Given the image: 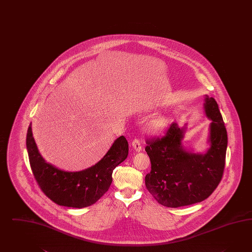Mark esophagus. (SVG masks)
I'll return each instance as SVG.
<instances>
[{"label": "esophagus", "instance_id": "1", "mask_svg": "<svg viewBox=\"0 0 252 252\" xmlns=\"http://www.w3.org/2000/svg\"><path fill=\"white\" fill-rule=\"evenodd\" d=\"M132 146L134 148V150L139 152L142 150V145H141V141L139 138H135L133 141H132Z\"/></svg>", "mask_w": 252, "mask_h": 252}]
</instances>
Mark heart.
Listing matches in <instances>:
<instances>
[{
    "mask_svg": "<svg viewBox=\"0 0 252 252\" xmlns=\"http://www.w3.org/2000/svg\"><path fill=\"white\" fill-rule=\"evenodd\" d=\"M150 126L153 130H158L162 126V124L158 121H151Z\"/></svg>",
    "mask_w": 252,
    "mask_h": 252,
    "instance_id": "obj_1",
    "label": "heart"
}]
</instances>
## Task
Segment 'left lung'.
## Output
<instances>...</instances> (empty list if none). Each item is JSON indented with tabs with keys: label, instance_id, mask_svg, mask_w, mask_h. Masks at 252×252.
I'll use <instances>...</instances> for the list:
<instances>
[{
	"label": "left lung",
	"instance_id": "8db88e82",
	"mask_svg": "<svg viewBox=\"0 0 252 252\" xmlns=\"http://www.w3.org/2000/svg\"><path fill=\"white\" fill-rule=\"evenodd\" d=\"M204 112L211 119L210 149L195 154L182 145L184 128L172 123L165 135L147 139L145 150L151 170L145 177L146 187L158 204L180 207L200 203L217 189L224 173L227 134L218 102L205 97Z\"/></svg>",
	"mask_w": 252,
	"mask_h": 252
}]
</instances>
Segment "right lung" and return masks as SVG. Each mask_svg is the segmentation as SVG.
I'll use <instances>...</instances> for the list:
<instances>
[{
  "label": "right lung",
  "instance_id": "obj_1",
  "mask_svg": "<svg viewBox=\"0 0 252 252\" xmlns=\"http://www.w3.org/2000/svg\"><path fill=\"white\" fill-rule=\"evenodd\" d=\"M29 162L41 190L59 205L83 208L96 202L108 190L113 170L128 155V143L119 136L102 159L82 171H65L48 163L38 152L31 124L27 135Z\"/></svg>",
  "mask_w": 252,
  "mask_h": 252
}]
</instances>
